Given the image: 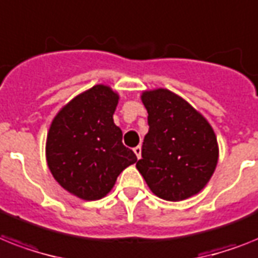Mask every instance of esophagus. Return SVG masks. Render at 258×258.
Returning a JSON list of instances; mask_svg holds the SVG:
<instances>
[{
  "mask_svg": "<svg viewBox=\"0 0 258 258\" xmlns=\"http://www.w3.org/2000/svg\"><path fill=\"white\" fill-rule=\"evenodd\" d=\"M134 152H135L136 158L140 159V156H142V147H140V146L135 147V148H134Z\"/></svg>",
  "mask_w": 258,
  "mask_h": 258,
  "instance_id": "1",
  "label": "esophagus"
}]
</instances>
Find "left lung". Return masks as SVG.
<instances>
[{"instance_id":"left-lung-1","label":"left lung","mask_w":258,"mask_h":258,"mask_svg":"<svg viewBox=\"0 0 258 258\" xmlns=\"http://www.w3.org/2000/svg\"><path fill=\"white\" fill-rule=\"evenodd\" d=\"M148 112V134L136 168L160 199L180 202L205 187L219 158L212 127L188 102L158 89L142 95Z\"/></svg>"}]
</instances>
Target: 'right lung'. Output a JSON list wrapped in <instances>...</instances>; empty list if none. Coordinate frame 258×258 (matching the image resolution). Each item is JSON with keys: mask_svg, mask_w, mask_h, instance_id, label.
Returning <instances> with one entry per match:
<instances>
[{"mask_svg": "<svg viewBox=\"0 0 258 258\" xmlns=\"http://www.w3.org/2000/svg\"><path fill=\"white\" fill-rule=\"evenodd\" d=\"M119 96L96 85L68 103L50 125L46 159L60 187L83 200H98L123 169L138 160L122 143L112 115Z\"/></svg>", "mask_w": 258, "mask_h": 258, "instance_id": "add662e5", "label": "right lung"}]
</instances>
